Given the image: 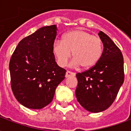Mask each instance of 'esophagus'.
<instances>
[{
  "label": "esophagus",
  "instance_id": "obj_1",
  "mask_svg": "<svg viewBox=\"0 0 131 131\" xmlns=\"http://www.w3.org/2000/svg\"><path fill=\"white\" fill-rule=\"evenodd\" d=\"M75 76V73L74 72H71V71H67L66 72V74H65V77L66 78H69V77H74Z\"/></svg>",
  "mask_w": 131,
  "mask_h": 131
}]
</instances>
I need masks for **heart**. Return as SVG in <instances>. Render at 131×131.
I'll list each match as a JSON object with an SVG mask.
<instances>
[{"mask_svg": "<svg viewBox=\"0 0 131 131\" xmlns=\"http://www.w3.org/2000/svg\"><path fill=\"white\" fill-rule=\"evenodd\" d=\"M52 53L58 65L65 67L71 57L75 66L90 69L97 64L102 54L103 43L100 38L82 29H75L66 33L62 40L54 41Z\"/></svg>", "mask_w": 131, "mask_h": 131, "instance_id": "1", "label": "heart"}]
</instances>
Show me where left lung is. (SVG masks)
Listing matches in <instances>:
<instances>
[{
    "label": "left lung",
    "instance_id": "1",
    "mask_svg": "<svg viewBox=\"0 0 131 131\" xmlns=\"http://www.w3.org/2000/svg\"><path fill=\"white\" fill-rule=\"evenodd\" d=\"M104 50L96 65L77 73V100L88 112L97 113L112 104L124 81V57L107 34L100 31Z\"/></svg>",
    "mask_w": 131,
    "mask_h": 131
}]
</instances>
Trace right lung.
I'll return each mask as SVG.
<instances>
[{"label": "right lung", "mask_w": 131, "mask_h": 131, "mask_svg": "<svg viewBox=\"0 0 131 131\" xmlns=\"http://www.w3.org/2000/svg\"><path fill=\"white\" fill-rule=\"evenodd\" d=\"M56 25L44 27L24 38L10 58L11 88L24 107L40 110L52 100L66 70L55 62L52 47L57 36Z\"/></svg>", "instance_id": "add662e5"}]
</instances>
